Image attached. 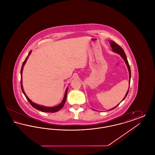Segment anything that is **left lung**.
Listing matches in <instances>:
<instances>
[{
    "mask_svg": "<svg viewBox=\"0 0 155 155\" xmlns=\"http://www.w3.org/2000/svg\"><path fill=\"white\" fill-rule=\"evenodd\" d=\"M109 42H110V44L111 47V48H112V51L113 52H114V53H117L118 54H120V55L121 56V57L123 58V60H124V61H125V64H126V65H127V68H128V73H129V82H128V83H129V84H130V80H131V69H130V65H129V64H128V60H127V56H126V55H125V52L124 51V50H123L115 42H114V41H109ZM129 87H130V85H129ZM128 91H129V87H128V91H127V93H126V94H125L124 97L122 101H123L125 99L126 96H127V94H128ZM122 101H121V102H122ZM119 104H120V103H119ZM119 104H118L116 106L114 107L113 108L109 110H112V109H114L115 107H116L118 106Z\"/></svg>",
    "mask_w": 155,
    "mask_h": 155,
    "instance_id": "1",
    "label": "left lung"
}]
</instances>
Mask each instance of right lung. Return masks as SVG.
Here are the masks:
<instances>
[{
	"label": "right lung",
	"mask_w": 155,
	"mask_h": 155,
	"mask_svg": "<svg viewBox=\"0 0 155 155\" xmlns=\"http://www.w3.org/2000/svg\"><path fill=\"white\" fill-rule=\"evenodd\" d=\"M31 53V51L29 52L28 53V56L25 58L24 61L22 63V67H21V88L22 89V92L24 94V95L25 96V97L27 98V99L28 101V102H30L31 105L34 107L35 109H36L37 110H39L41 111H43V112H48V113H54V112H56L58 111H59V110H60L64 106V103L66 102V101L67 97V91H68V87L67 88L66 90V92H65V94H64V96L63 97V101H61V102L58 105L56 106H53V107H48V106H45L43 105H41V104H38L37 103H34L32 101H31L30 100V99L28 97V96L26 95L24 91V89H23V87H22V70H23V67L24 66L25 64L26 63V61L27 60V59L28 58L29 56L30 55V54Z\"/></svg>",
	"instance_id": "1"
}]
</instances>
